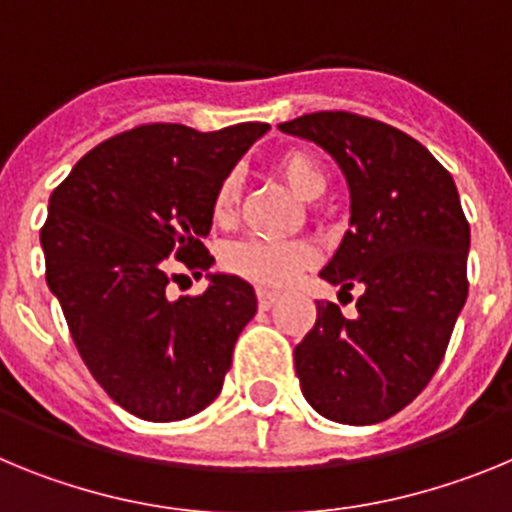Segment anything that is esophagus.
Masks as SVG:
<instances>
[{
  "instance_id": "1",
  "label": "esophagus",
  "mask_w": 512,
  "mask_h": 512,
  "mask_svg": "<svg viewBox=\"0 0 512 512\" xmlns=\"http://www.w3.org/2000/svg\"><path fill=\"white\" fill-rule=\"evenodd\" d=\"M256 297H259L261 310H269V307H274V302H277V292H269V289H259Z\"/></svg>"
}]
</instances>
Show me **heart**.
I'll use <instances>...</instances> for the list:
<instances>
[{
  "label": "heart",
  "instance_id": "b5f03b06",
  "mask_svg": "<svg viewBox=\"0 0 512 512\" xmlns=\"http://www.w3.org/2000/svg\"><path fill=\"white\" fill-rule=\"evenodd\" d=\"M277 169L284 182L305 200H318L328 189V171L318 158L307 151H287L279 156ZM241 179L228 174L220 182L212 200V217L217 223L230 220L238 205ZM312 248L302 241H266V238H248L225 248V266L233 274L261 287H284L300 274L302 266L310 261Z\"/></svg>",
  "mask_w": 512,
  "mask_h": 512
}]
</instances>
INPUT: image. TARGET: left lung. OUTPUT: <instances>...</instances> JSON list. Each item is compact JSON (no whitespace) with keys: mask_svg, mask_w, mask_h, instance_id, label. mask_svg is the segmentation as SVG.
<instances>
[{"mask_svg":"<svg viewBox=\"0 0 512 512\" xmlns=\"http://www.w3.org/2000/svg\"><path fill=\"white\" fill-rule=\"evenodd\" d=\"M336 158L351 189V228L320 277L356 297V315L315 302L297 343L305 400L323 418L372 425L415 400L441 364L467 302L469 223L451 174L408 133L354 112L279 125Z\"/></svg>","mask_w":512,"mask_h":512,"instance_id":"8db88e82","label":"left lung"}]
</instances>
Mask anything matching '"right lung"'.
<instances>
[{
    "label": "right lung",
    "instance_id": "right-lung-1",
    "mask_svg": "<svg viewBox=\"0 0 512 512\" xmlns=\"http://www.w3.org/2000/svg\"><path fill=\"white\" fill-rule=\"evenodd\" d=\"M269 130L215 133L153 122L104 140L53 189L40 230L45 282L102 390L153 423L205 410L256 315L248 282L210 274L197 297L169 300L174 269L212 266V200L235 161Z\"/></svg>",
    "mask_w": 512,
    "mask_h": 512
}]
</instances>
